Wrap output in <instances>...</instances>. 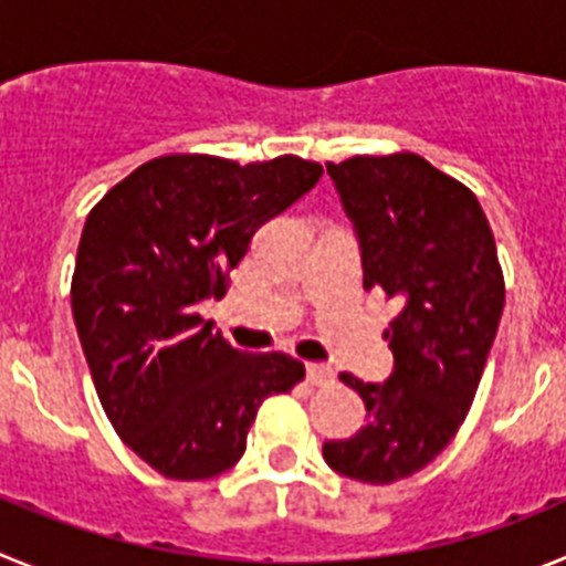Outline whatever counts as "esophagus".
Masks as SVG:
<instances>
[{"label":"esophagus","mask_w":566,"mask_h":566,"mask_svg":"<svg viewBox=\"0 0 566 566\" xmlns=\"http://www.w3.org/2000/svg\"><path fill=\"white\" fill-rule=\"evenodd\" d=\"M306 377L312 385H326L334 379V371L323 363H306Z\"/></svg>","instance_id":"obj_1"}]
</instances>
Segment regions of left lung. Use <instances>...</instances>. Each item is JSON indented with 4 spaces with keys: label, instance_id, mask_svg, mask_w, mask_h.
<instances>
[{
    "label": "left lung",
    "instance_id": "8db88e82",
    "mask_svg": "<svg viewBox=\"0 0 566 566\" xmlns=\"http://www.w3.org/2000/svg\"><path fill=\"white\" fill-rule=\"evenodd\" d=\"M363 254V289L397 300L382 385L339 374L368 424L323 444L328 468L391 484L431 464L457 437L496 339L504 277L476 195L422 155H354L326 164Z\"/></svg>",
    "mask_w": 566,
    "mask_h": 566
}]
</instances>
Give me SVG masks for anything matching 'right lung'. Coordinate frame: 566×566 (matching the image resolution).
Listing matches in <instances>:
<instances>
[{
	"label": "right lung",
	"instance_id": "1",
	"mask_svg": "<svg viewBox=\"0 0 566 566\" xmlns=\"http://www.w3.org/2000/svg\"><path fill=\"white\" fill-rule=\"evenodd\" d=\"M297 155L234 164L164 155L90 209L73 319L115 433L161 476L212 479L247 451L260 402L306 377L289 354L238 352L198 314L269 218L319 181Z\"/></svg>",
	"mask_w": 566,
	"mask_h": 566
}]
</instances>
